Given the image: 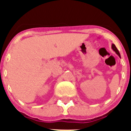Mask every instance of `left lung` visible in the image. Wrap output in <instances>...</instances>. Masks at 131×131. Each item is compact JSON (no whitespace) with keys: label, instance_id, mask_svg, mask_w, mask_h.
I'll use <instances>...</instances> for the list:
<instances>
[{"label":"left lung","instance_id":"8db88e82","mask_svg":"<svg viewBox=\"0 0 131 131\" xmlns=\"http://www.w3.org/2000/svg\"><path fill=\"white\" fill-rule=\"evenodd\" d=\"M112 49H113V50H114V51L115 52V53H116V54H117V55L119 56V57H121V56H120L119 52V50H118L117 48H116V47H115V45H114V44H113V45H112Z\"/></svg>","mask_w":131,"mask_h":131}]
</instances>
